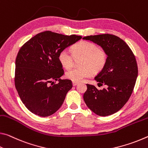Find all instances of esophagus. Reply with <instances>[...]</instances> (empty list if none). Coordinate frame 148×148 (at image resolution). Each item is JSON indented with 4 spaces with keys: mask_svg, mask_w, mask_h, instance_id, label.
I'll return each instance as SVG.
<instances>
[{
    "mask_svg": "<svg viewBox=\"0 0 148 148\" xmlns=\"http://www.w3.org/2000/svg\"><path fill=\"white\" fill-rule=\"evenodd\" d=\"M78 84L79 83H77V82H73V86H77Z\"/></svg>",
    "mask_w": 148,
    "mask_h": 148,
    "instance_id": "esophagus-1",
    "label": "esophagus"
}]
</instances>
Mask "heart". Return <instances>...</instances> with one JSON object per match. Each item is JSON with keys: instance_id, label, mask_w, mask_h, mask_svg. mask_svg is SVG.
I'll use <instances>...</instances> for the list:
<instances>
[{"instance_id": "obj_1", "label": "heart", "mask_w": 148, "mask_h": 148, "mask_svg": "<svg viewBox=\"0 0 148 148\" xmlns=\"http://www.w3.org/2000/svg\"><path fill=\"white\" fill-rule=\"evenodd\" d=\"M73 55L67 50H62L58 54V60L63 67L69 69L73 65L74 60L81 58L79 68L71 69L65 73V77L73 82L83 81L90 77L92 73H98L107 62L106 50L99 48L95 43L81 41L71 48Z\"/></svg>"}]
</instances>
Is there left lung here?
<instances>
[{
  "label": "left lung",
  "instance_id": "8db88e82",
  "mask_svg": "<svg viewBox=\"0 0 148 148\" xmlns=\"http://www.w3.org/2000/svg\"><path fill=\"white\" fill-rule=\"evenodd\" d=\"M96 43L106 50L107 62L94 78L107 88L98 90L86 84L83 95L88 108L100 116H108L119 111L132 93L138 77V66L134 54L124 40L110 34L90 35L83 38Z\"/></svg>",
  "mask_w": 148,
  "mask_h": 148
}]
</instances>
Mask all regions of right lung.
I'll list each match as a JSON object with an SVG mask.
<instances>
[{
  "label": "right lung",
  "instance_id": "1",
  "mask_svg": "<svg viewBox=\"0 0 148 148\" xmlns=\"http://www.w3.org/2000/svg\"><path fill=\"white\" fill-rule=\"evenodd\" d=\"M81 38L47 31L34 36L19 50L15 86L21 100L31 112L48 117L61 107L73 85L71 80L60 79L64 72L58 54ZM54 80L58 83L54 84Z\"/></svg>",
  "mask_w": 148,
  "mask_h": 148
}]
</instances>
